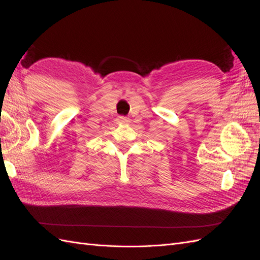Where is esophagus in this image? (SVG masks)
I'll return each instance as SVG.
<instances>
[{
    "instance_id": "obj_1",
    "label": "esophagus",
    "mask_w": 260,
    "mask_h": 260,
    "mask_svg": "<svg viewBox=\"0 0 260 260\" xmlns=\"http://www.w3.org/2000/svg\"><path fill=\"white\" fill-rule=\"evenodd\" d=\"M118 121L121 122V123H128L129 122V118L120 116V117H118Z\"/></svg>"
}]
</instances>
